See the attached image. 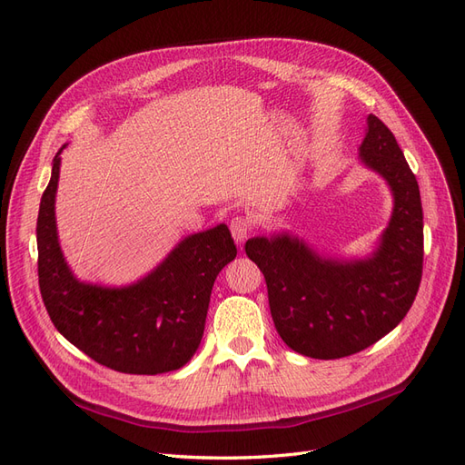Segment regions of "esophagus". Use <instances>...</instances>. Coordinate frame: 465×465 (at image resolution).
I'll return each mask as SVG.
<instances>
[{"label":"esophagus","instance_id":"1","mask_svg":"<svg viewBox=\"0 0 465 465\" xmlns=\"http://www.w3.org/2000/svg\"><path fill=\"white\" fill-rule=\"evenodd\" d=\"M254 231V221L244 215H238L231 221V232L236 242H244L246 238Z\"/></svg>","mask_w":465,"mask_h":465}]
</instances>
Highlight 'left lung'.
Returning a JSON list of instances; mask_svg holds the SVG:
<instances>
[{"label": "left lung", "mask_w": 465, "mask_h": 465, "mask_svg": "<svg viewBox=\"0 0 465 465\" xmlns=\"http://www.w3.org/2000/svg\"><path fill=\"white\" fill-rule=\"evenodd\" d=\"M367 124L361 161L382 174L393 193V213L374 254L326 260L289 234L256 236L244 246L265 277L277 333L304 357L341 359L382 340L410 312L423 275L417 178L388 125L374 114Z\"/></svg>", "instance_id": "left-lung-1"}]
</instances>
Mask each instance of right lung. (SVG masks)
<instances>
[{"label":"right lung","mask_w":465,"mask_h":465,"mask_svg":"<svg viewBox=\"0 0 465 465\" xmlns=\"http://www.w3.org/2000/svg\"><path fill=\"white\" fill-rule=\"evenodd\" d=\"M62 149L36 221L38 285L52 323L69 343L112 371L163 374L184 367L200 347L215 279L236 258L229 227L217 224L184 238L157 270L130 287L81 283L69 272L55 232Z\"/></svg>","instance_id":"add662e5"}]
</instances>
